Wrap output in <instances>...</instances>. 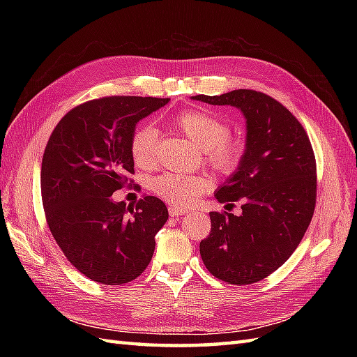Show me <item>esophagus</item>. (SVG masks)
I'll return each instance as SVG.
<instances>
[{"label":"esophagus","instance_id":"esophagus-1","mask_svg":"<svg viewBox=\"0 0 357 357\" xmlns=\"http://www.w3.org/2000/svg\"><path fill=\"white\" fill-rule=\"evenodd\" d=\"M187 208H183V207H178V206H173V207H169V213L170 216H181V215H185L187 213Z\"/></svg>","mask_w":357,"mask_h":357}]
</instances>
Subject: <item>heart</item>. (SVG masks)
I'll return each mask as SVG.
<instances>
[{
	"label": "heart",
	"instance_id": "obj_1",
	"mask_svg": "<svg viewBox=\"0 0 357 357\" xmlns=\"http://www.w3.org/2000/svg\"><path fill=\"white\" fill-rule=\"evenodd\" d=\"M174 128L204 150L206 161L221 174H231L244 158L242 139L230 136V127L213 113L190 109L178 113L172 119ZM159 133L153 126L139 124L130 136V155L139 167L155 164ZM151 190L159 198L178 207H188L198 201L211 187L207 174L162 173L151 181Z\"/></svg>",
	"mask_w": 357,
	"mask_h": 357
}]
</instances>
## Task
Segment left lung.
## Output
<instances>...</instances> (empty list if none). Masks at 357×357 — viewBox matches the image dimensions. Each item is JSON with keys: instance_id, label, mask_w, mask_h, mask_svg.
Here are the masks:
<instances>
[{"instance_id": "8db88e82", "label": "left lung", "mask_w": 357, "mask_h": 357, "mask_svg": "<svg viewBox=\"0 0 357 357\" xmlns=\"http://www.w3.org/2000/svg\"><path fill=\"white\" fill-rule=\"evenodd\" d=\"M193 100L234 105L247 119L244 158L215 195L221 204L242 201V215L210 211L201 257L224 282H259L293 255L312 222L317 190L312 142L293 113L262 92L238 89Z\"/></svg>"}]
</instances>
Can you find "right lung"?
<instances>
[{"mask_svg":"<svg viewBox=\"0 0 357 357\" xmlns=\"http://www.w3.org/2000/svg\"><path fill=\"white\" fill-rule=\"evenodd\" d=\"M169 98L104 96L67 112L41 164V198L52 236L75 268L104 285H123L147 268L165 204L144 195L135 206L112 199L132 183L130 136Z\"/></svg>","mask_w":357,"mask_h":357,"instance_id":"add662e5","label":"right lung"}]
</instances>
